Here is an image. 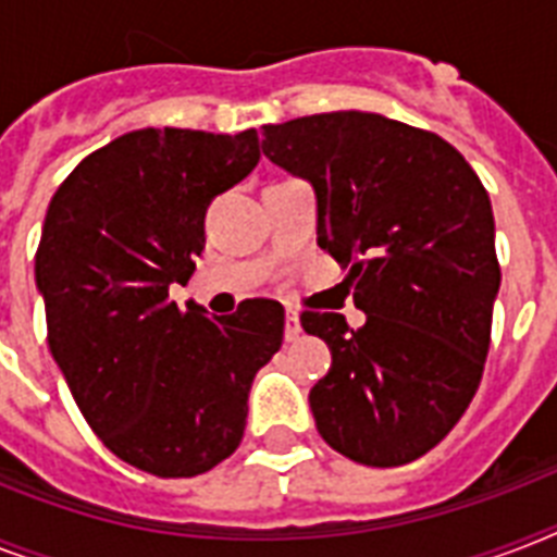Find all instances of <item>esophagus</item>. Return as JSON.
<instances>
[{
  "mask_svg": "<svg viewBox=\"0 0 557 557\" xmlns=\"http://www.w3.org/2000/svg\"><path fill=\"white\" fill-rule=\"evenodd\" d=\"M300 332H304V326H300V318H297V312H286V341L288 344H295V341L300 338Z\"/></svg>",
  "mask_w": 557,
  "mask_h": 557,
  "instance_id": "34e87169",
  "label": "esophagus"
}]
</instances>
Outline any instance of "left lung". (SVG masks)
<instances>
[{"instance_id":"obj_1","label":"left lung","mask_w":557,"mask_h":557,"mask_svg":"<svg viewBox=\"0 0 557 557\" xmlns=\"http://www.w3.org/2000/svg\"><path fill=\"white\" fill-rule=\"evenodd\" d=\"M262 152L318 199V245L349 269L364 326L304 312L332 367L309 393L326 445L361 466L413 462L471 405L500 262L483 182L445 138L375 112L262 126Z\"/></svg>"}]
</instances>
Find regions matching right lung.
<instances>
[{
  "label": "right lung",
  "instance_id": "right-lung-1",
  "mask_svg": "<svg viewBox=\"0 0 557 557\" xmlns=\"http://www.w3.org/2000/svg\"><path fill=\"white\" fill-rule=\"evenodd\" d=\"M260 161L257 129H135L69 173L37 248L48 347L117 459L196 476L239 448L248 389L283 344L277 300L227 318L170 300L205 248V210Z\"/></svg>",
  "mask_w": 557,
  "mask_h": 557
}]
</instances>
